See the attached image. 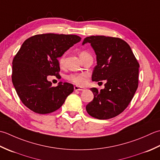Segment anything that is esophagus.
<instances>
[{"instance_id":"obj_1","label":"esophagus","mask_w":160,"mask_h":160,"mask_svg":"<svg viewBox=\"0 0 160 160\" xmlns=\"http://www.w3.org/2000/svg\"><path fill=\"white\" fill-rule=\"evenodd\" d=\"M74 90H76V91H82V90H84L83 88L79 87V86H74Z\"/></svg>"}]
</instances>
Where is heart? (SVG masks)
Returning a JSON list of instances; mask_svg holds the SVG:
<instances>
[{
	"label": "heart",
	"mask_w": 160,
	"mask_h": 160,
	"mask_svg": "<svg viewBox=\"0 0 160 160\" xmlns=\"http://www.w3.org/2000/svg\"><path fill=\"white\" fill-rule=\"evenodd\" d=\"M87 55H89V54L87 52H85V51L81 52L79 53V57L81 59L83 57L87 56ZM64 61H65V56L64 55H62V56L58 58V63H59V65L61 66H63ZM87 77H88L87 73H74L68 75L67 77V79L71 81V82L78 85V86H82L86 83Z\"/></svg>",
	"instance_id": "b5f03b06"
}]
</instances>
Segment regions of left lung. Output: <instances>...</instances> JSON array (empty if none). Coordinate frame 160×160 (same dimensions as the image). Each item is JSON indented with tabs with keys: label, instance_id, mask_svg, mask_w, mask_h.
<instances>
[{
	"label": "left lung",
	"instance_id": "obj_1",
	"mask_svg": "<svg viewBox=\"0 0 160 160\" xmlns=\"http://www.w3.org/2000/svg\"><path fill=\"white\" fill-rule=\"evenodd\" d=\"M90 43L97 56L92 81L106 80L99 91L90 88L94 99L86 106V111L98 119H108L124 110L138 87L139 65L131 48L121 38L91 36L84 38L82 45Z\"/></svg>",
	"mask_w": 160,
	"mask_h": 160
}]
</instances>
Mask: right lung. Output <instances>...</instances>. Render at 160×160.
I'll return each instance as SVG.
<instances>
[{"label":"right lung","mask_w":160,"mask_h":160,"mask_svg":"<svg viewBox=\"0 0 160 160\" xmlns=\"http://www.w3.org/2000/svg\"><path fill=\"white\" fill-rule=\"evenodd\" d=\"M77 35L37 34L28 38L12 62V83L24 105L34 112L48 114L63 105L74 90L67 82L52 86L48 76L58 75V58L81 41Z\"/></svg>","instance_id":"obj_1"}]
</instances>
